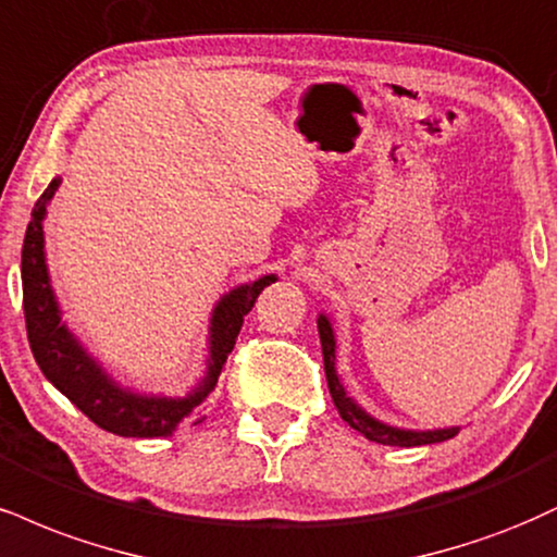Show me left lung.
<instances>
[{
	"instance_id": "1",
	"label": "left lung",
	"mask_w": 557,
	"mask_h": 557,
	"mask_svg": "<svg viewBox=\"0 0 557 557\" xmlns=\"http://www.w3.org/2000/svg\"><path fill=\"white\" fill-rule=\"evenodd\" d=\"M319 337H321V352H324V371H326V384H330V394L334 399V407H337L339 418L345 420L347 425L355 428L358 433H363L368 441H376V444L384 446H428V444H441V441L454 438L459 433V428H438V431H407V428H394L381 423V420L371 418L363 407L355 405L352 397H347L343 381L337 376V339H334L332 321L319 313Z\"/></svg>"
}]
</instances>
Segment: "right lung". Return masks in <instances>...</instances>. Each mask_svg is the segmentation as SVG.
I'll list each match as a JSON object with an SVG mask.
<instances>
[{
  "label": "right lung",
  "instance_id": "right-lung-1",
  "mask_svg": "<svg viewBox=\"0 0 557 557\" xmlns=\"http://www.w3.org/2000/svg\"><path fill=\"white\" fill-rule=\"evenodd\" d=\"M62 178H53L33 207L28 231L23 240V308L28 343L44 376L64 394L79 412L87 414L103 431L124 435V438H160L176 431L181 420L194 414L218 384L227 355L244 326V317L257 304L259 293L277 280V274H264L253 283L233 287L214 306L210 319V358L207 373L186 397H156L137 394L116 384L103 366L85 350L83 343L62 321V308L53 296L49 267L44 251V218L46 207L57 194Z\"/></svg>",
  "mask_w": 557,
  "mask_h": 557
}]
</instances>
